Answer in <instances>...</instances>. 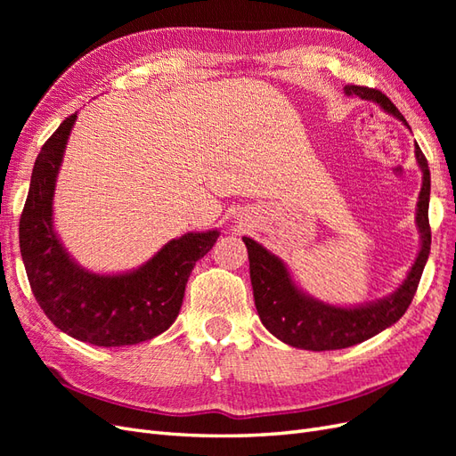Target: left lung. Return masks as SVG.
<instances>
[{"label": "left lung", "instance_id": "1", "mask_svg": "<svg viewBox=\"0 0 456 456\" xmlns=\"http://www.w3.org/2000/svg\"><path fill=\"white\" fill-rule=\"evenodd\" d=\"M346 94L360 96V99L380 104L386 112L409 123L395 108V104L379 89H369L360 86L344 87ZM415 156L422 169V188L419 196L417 224L420 230L422 247L412 265L407 280L399 285L397 291L382 300L370 302L357 308H337L323 305L320 300L306 297L291 281L283 262L266 251L265 247L243 238L249 253V270L255 295V306L260 322L273 337H278L289 346L305 348L312 352L340 350L360 344L370 337L379 335L386 327L394 325L402 317L412 297L417 293L422 270L430 255L432 230L428 220V205H430V169L419 144L415 146Z\"/></svg>", "mask_w": 456, "mask_h": 456}]
</instances>
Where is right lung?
<instances>
[{
	"mask_svg": "<svg viewBox=\"0 0 456 456\" xmlns=\"http://www.w3.org/2000/svg\"><path fill=\"white\" fill-rule=\"evenodd\" d=\"M76 114L68 116L36 158L19 224L20 255L41 310L62 333L94 346H127L167 330L183 306L196 262L211 251L216 230L184 233L121 275L79 268L53 230V191Z\"/></svg>",
	"mask_w": 456,
	"mask_h": 456,
	"instance_id": "add662e5",
	"label": "right lung"
}]
</instances>
